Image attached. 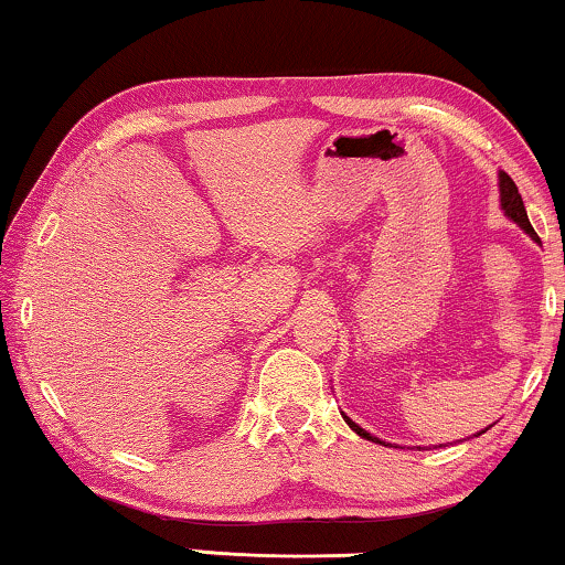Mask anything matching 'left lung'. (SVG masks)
<instances>
[{
  "mask_svg": "<svg viewBox=\"0 0 565 565\" xmlns=\"http://www.w3.org/2000/svg\"><path fill=\"white\" fill-rule=\"evenodd\" d=\"M499 190H501V207H504V213L509 215V218H512L514 223H520V226L527 231V234L535 238V242H540L537 238V234H535V228L530 226V218H527V211H524V203H522V195H520V190H516V184H514V180L512 177H509L507 172H501L499 174ZM344 422L350 424V427L358 431L360 437H365V439H373V443H381V439H375L373 435H367L365 429L362 427H358V424H354L352 419H347L344 416Z\"/></svg>",
  "mask_w": 565,
  "mask_h": 565,
  "instance_id": "8db88e82",
  "label": "left lung"
}]
</instances>
